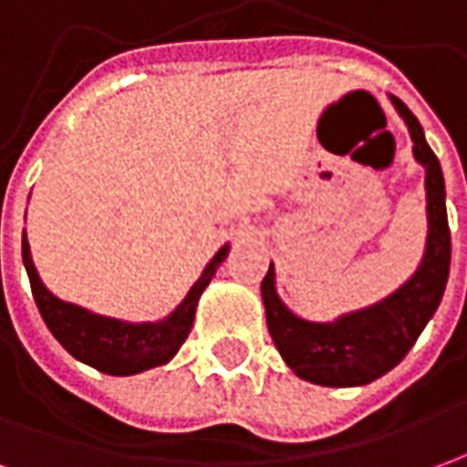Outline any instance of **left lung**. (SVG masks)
Instances as JSON below:
<instances>
[{"label": "left lung", "instance_id": "left-lung-1", "mask_svg": "<svg viewBox=\"0 0 467 467\" xmlns=\"http://www.w3.org/2000/svg\"><path fill=\"white\" fill-rule=\"evenodd\" d=\"M390 102L408 124L412 154L425 170L428 237L418 270L388 297L340 315L333 323H315L293 313L277 295L273 263L263 280L265 315L275 348L297 378L325 388L368 385L390 372L431 323L451 273V227L441 162L425 142L418 117L398 97L390 95Z\"/></svg>", "mask_w": 467, "mask_h": 467}]
</instances>
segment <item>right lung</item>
Listing matches in <instances>:
<instances>
[{
  "mask_svg": "<svg viewBox=\"0 0 467 467\" xmlns=\"http://www.w3.org/2000/svg\"><path fill=\"white\" fill-rule=\"evenodd\" d=\"M227 253H230V244H223L213 260L204 265L202 275L190 287V293L184 295L182 303L167 317L154 320V323H130V320H119L109 315L92 313L82 305L67 303V300H59L55 293H49L29 253L26 230L22 233V260L29 275L35 303L49 333L55 335L72 358L107 375H137V372L172 360L190 335L194 310L204 287L210 285L217 267L224 263Z\"/></svg>",
  "mask_w": 467,
  "mask_h": 467,
  "instance_id": "right-lung-1",
  "label": "right lung"
}]
</instances>
